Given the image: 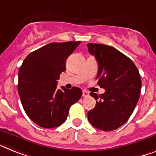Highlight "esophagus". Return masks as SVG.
<instances>
[{
	"label": "esophagus",
	"mask_w": 156,
	"mask_h": 156,
	"mask_svg": "<svg viewBox=\"0 0 156 156\" xmlns=\"http://www.w3.org/2000/svg\"><path fill=\"white\" fill-rule=\"evenodd\" d=\"M82 96H83V97H87V96H89V92H87V91H83Z\"/></svg>",
	"instance_id": "esophagus-1"
}]
</instances>
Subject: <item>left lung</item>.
Masks as SVG:
<instances>
[{"label":"left lung","instance_id":"left-lung-1","mask_svg":"<svg viewBox=\"0 0 156 156\" xmlns=\"http://www.w3.org/2000/svg\"><path fill=\"white\" fill-rule=\"evenodd\" d=\"M87 46L98 62V85L105 89L100 96L90 93L96 104L88 112L87 119L97 129L115 130L127 121L138 102L140 73L133 61L115 48L92 43Z\"/></svg>","mask_w":156,"mask_h":156}]
</instances>
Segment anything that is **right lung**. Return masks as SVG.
I'll return each mask as SVG.
<instances>
[{
  "label": "right lung",
  "instance_id": "1",
  "mask_svg": "<svg viewBox=\"0 0 156 156\" xmlns=\"http://www.w3.org/2000/svg\"><path fill=\"white\" fill-rule=\"evenodd\" d=\"M80 41L50 43L31 52L18 73V93L23 108L31 120L41 127L53 128L66 120L70 107L82 96L77 87L70 90L56 84L65 71L67 58Z\"/></svg>",
  "mask_w": 156,
  "mask_h": 156
}]
</instances>
